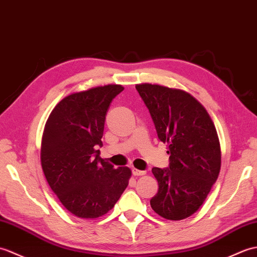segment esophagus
<instances>
[{
	"label": "esophagus",
	"mask_w": 257,
	"mask_h": 257,
	"mask_svg": "<svg viewBox=\"0 0 257 257\" xmlns=\"http://www.w3.org/2000/svg\"><path fill=\"white\" fill-rule=\"evenodd\" d=\"M132 174L134 176H143V175L146 174V172H145V170H139V169H136V168H133L132 169Z\"/></svg>",
	"instance_id": "esophagus-1"
}]
</instances>
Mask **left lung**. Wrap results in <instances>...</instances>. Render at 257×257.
Here are the masks:
<instances>
[{
	"instance_id": "left-lung-1",
	"label": "left lung",
	"mask_w": 257,
	"mask_h": 257,
	"mask_svg": "<svg viewBox=\"0 0 257 257\" xmlns=\"http://www.w3.org/2000/svg\"><path fill=\"white\" fill-rule=\"evenodd\" d=\"M151 113L158 139L168 144L169 167H154L158 191L151 207L163 218L178 221L201 207L218 179L221 150L214 124L200 102L179 89L135 85Z\"/></svg>"
}]
</instances>
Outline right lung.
Wrapping results in <instances>:
<instances>
[{"mask_svg": "<svg viewBox=\"0 0 257 257\" xmlns=\"http://www.w3.org/2000/svg\"><path fill=\"white\" fill-rule=\"evenodd\" d=\"M123 90L119 84H107L68 95L45 125L43 172L62 206L78 218L107 213L128 185L131 169H115L96 150L103 145L106 112Z\"/></svg>", "mask_w": 257, "mask_h": 257, "instance_id": "add662e5", "label": "right lung"}]
</instances>
